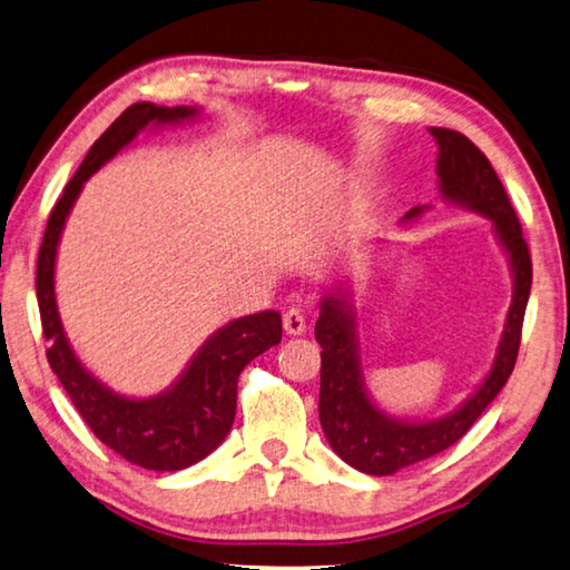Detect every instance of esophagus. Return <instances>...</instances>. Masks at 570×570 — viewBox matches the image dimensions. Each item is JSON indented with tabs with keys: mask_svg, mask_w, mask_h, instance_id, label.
<instances>
[{
	"mask_svg": "<svg viewBox=\"0 0 570 570\" xmlns=\"http://www.w3.org/2000/svg\"><path fill=\"white\" fill-rule=\"evenodd\" d=\"M284 331L288 336H304L306 334V318L296 308H288L284 314Z\"/></svg>",
	"mask_w": 570,
	"mask_h": 570,
	"instance_id": "esophagus-1",
	"label": "esophagus"
}]
</instances>
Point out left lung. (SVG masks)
I'll return each instance as SVG.
<instances>
[{
  "label": "left lung",
  "mask_w": 570,
  "mask_h": 570,
  "mask_svg": "<svg viewBox=\"0 0 570 570\" xmlns=\"http://www.w3.org/2000/svg\"><path fill=\"white\" fill-rule=\"evenodd\" d=\"M429 131L439 144L436 174L443 202L471 209L493 224L495 239L509 256L513 296L493 364L479 389L446 416L409 421L381 411L368 396L364 368H361L354 292L344 278L324 288L316 321V341L321 344V429L338 459L368 475H391L406 465L436 456L479 421L511 376L531 294L533 268L529 246L523 242L521 224L491 161L461 131L443 127H431ZM426 212L429 206H413L401 222L411 224Z\"/></svg>",
  "instance_id": "8db88e82"
}]
</instances>
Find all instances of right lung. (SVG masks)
<instances>
[{
  "instance_id": "obj_1",
  "label": "right lung",
  "mask_w": 570,
  "mask_h": 570,
  "mask_svg": "<svg viewBox=\"0 0 570 570\" xmlns=\"http://www.w3.org/2000/svg\"><path fill=\"white\" fill-rule=\"evenodd\" d=\"M199 117L196 107H157L151 101L124 111L95 141L51 209L37 262V302L51 371L95 436L121 459L149 471L189 469L226 439L236 416L239 374L249 361L282 341V314L258 312L229 321L196 348L169 389L154 396H127L91 374L69 344L55 292L57 249L71 206L91 174L127 149L139 131L177 127Z\"/></svg>"
}]
</instances>
